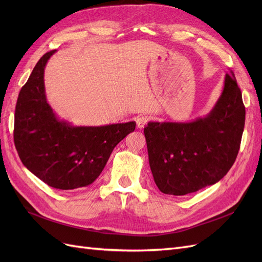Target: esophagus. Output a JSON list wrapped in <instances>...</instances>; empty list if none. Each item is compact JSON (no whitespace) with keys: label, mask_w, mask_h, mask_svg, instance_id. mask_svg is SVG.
Wrapping results in <instances>:
<instances>
[{"label":"esophagus","mask_w":262,"mask_h":262,"mask_svg":"<svg viewBox=\"0 0 262 262\" xmlns=\"http://www.w3.org/2000/svg\"><path fill=\"white\" fill-rule=\"evenodd\" d=\"M149 120V117L148 116H140L136 119V122H137V126L139 129L144 128L145 124L148 122Z\"/></svg>","instance_id":"1"}]
</instances>
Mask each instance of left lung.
<instances>
[{"label":"left lung","mask_w":262,"mask_h":262,"mask_svg":"<svg viewBox=\"0 0 262 262\" xmlns=\"http://www.w3.org/2000/svg\"><path fill=\"white\" fill-rule=\"evenodd\" d=\"M245 115L242 92L231 72L205 117L190 122H148L144 136L158 189L185 195L223 178L238 154Z\"/></svg>","instance_id":"1"}]
</instances>
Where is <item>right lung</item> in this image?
<instances>
[{
	"instance_id": "obj_1",
	"label": "right lung",
	"mask_w": 262,
	"mask_h": 262,
	"mask_svg": "<svg viewBox=\"0 0 262 262\" xmlns=\"http://www.w3.org/2000/svg\"><path fill=\"white\" fill-rule=\"evenodd\" d=\"M55 50L37 62L19 92L14 143L25 167L47 185L61 190L86 187L96 180L115 146L136 129V122L74 126L60 120L47 101L45 68Z\"/></svg>"
}]
</instances>
